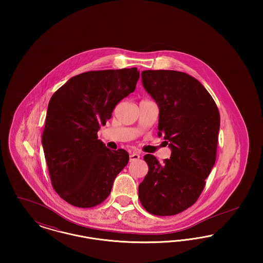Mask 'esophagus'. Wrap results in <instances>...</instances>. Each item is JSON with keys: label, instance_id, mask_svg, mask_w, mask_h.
Returning <instances> with one entry per match:
<instances>
[{"label": "esophagus", "instance_id": "34e87169", "mask_svg": "<svg viewBox=\"0 0 263 263\" xmlns=\"http://www.w3.org/2000/svg\"><path fill=\"white\" fill-rule=\"evenodd\" d=\"M140 159V155L138 153H131L129 156V160L130 162H134V161H138Z\"/></svg>", "mask_w": 263, "mask_h": 263}]
</instances>
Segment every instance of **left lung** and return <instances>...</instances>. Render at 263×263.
<instances>
[{
	"mask_svg": "<svg viewBox=\"0 0 263 263\" xmlns=\"http://www.w3.org/2000/svg\"><path fill=\"white\" fill-rule=\"evenodd\" d=\"M141 75L160 108L159 136L172 155L163 163L153 155L144 157L149 172L139 185V199L153 215H176L192 206L205 187L216 161L220 113L207 89L186 73L147 70Z\"/></svg>",
	"mask_w": 263,
	"mask_h": 263,
	"instance_id": "8db88e82",
	"label": "left lung"
}]
</instances>
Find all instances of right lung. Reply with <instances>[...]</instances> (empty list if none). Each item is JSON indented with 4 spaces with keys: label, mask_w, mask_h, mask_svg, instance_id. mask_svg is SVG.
<instances>
[{
    "label": "right lung",
    "mask_w": 263,
    "mask_h": 263,
    "mask_svg": "<svg viewBox=\"0 0 263 263\" xmlns=\"http://www.w3.org/2000/svg\"><path fill=\"white\" fill-rule=\"evenodd\" d=\"M137 68L89 71L71 78L52 96L42 146L51 183L59 196L79 208L105 200L129 161L98 139L116 104L136 88Z\"/></svg>",
    "instance_id": "1"
}]
</instances>
